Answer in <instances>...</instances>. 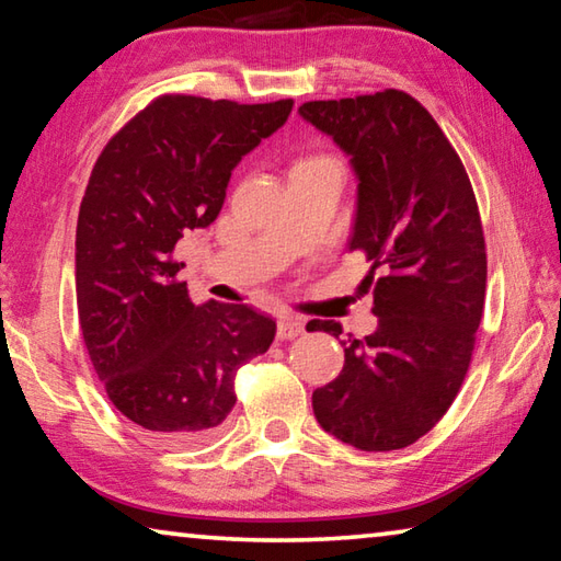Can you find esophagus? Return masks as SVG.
<instances>
[{"mask_svg":"<svg viewBox=\"0 0 561 561\" xmlns=\"http://www.w3.org/2000/svg\"><path fill=\"white\" fill-rule=\"evenodd\" d=\"M299 334H304V324H301L297 317H282L277 321V336L282 341L294 339V336H299Z\"/></svg>","mask_w":561,"mask_h":561,"instance_id":"obj_1","label":"esophagus"}]
</instances>
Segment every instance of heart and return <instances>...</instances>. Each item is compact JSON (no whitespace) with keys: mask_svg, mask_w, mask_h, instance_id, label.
<instances>
[{"mask_svg":"<svg viewBox=\"0 0 561 561\" xmlns=\"http://www.w3.org/2000/svg\"><path fill=\"white\" fill-rule=\"evenodd\" d=\"M327 160H334V158H329V156H304V158H299L297 163H294L291 168H301V165H314V163H327Z\"/></svg>","mask_w":561,"mask_h":561,"instance_id":"1","label":"heart"}]
</instances>
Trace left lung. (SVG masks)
Listing matches in <instances>:
<instances>
[{
	"mask_svg": "<svg viewBox=\"0 0 561 561\" xmlns=\"http://www.w3.org/2000/svg\"><path fill=\"white\" fill-rule=\"evenodd\" d=\"M304 121L334 138L358 178L348 250L371 262L378 329L341 341L344 368L311 396L321 428L358 450L423 438L468 374L485 307L488 254L470 178L438 123L405 91L307 101ZM311 331L341 336L336 321Z\"/></svg>",
	"mask_w": 561,
	"mask_h": 561,
	"instance_id": "8db88e82",
	"label": "left lung"
}]
</instances>
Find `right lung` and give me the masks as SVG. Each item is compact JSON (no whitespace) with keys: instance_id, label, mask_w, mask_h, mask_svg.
I'll list each match as a JSON object with an SVG mask.
<instances>
[{"instance_id":"add662e5","label":"right lung","mask_w":561,"mask_h":561,"mask_svg":"<svg viewBox=\"0 0 561 561\" xmlns=\"http://www.w3.org/2000/svg\"><path fill=\"white\" fill-rule=\"evenodd\" d=\"M294 101L237 103L168 93L136 113L91 170L76 225V304L108 401L148 440L197 445L237 401L234 374L277 324L244 304H193L173 250L215 222L242 156Z\"/></svg>"}]
</instances>
